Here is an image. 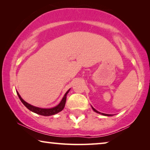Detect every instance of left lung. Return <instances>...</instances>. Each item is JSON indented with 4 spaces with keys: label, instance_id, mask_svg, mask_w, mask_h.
<instances>
[{
    "label": "left lung",
    "instance_id": "left-lung-1",
    "mask_svg": "<svg viewBox=\"0 0 150 150\" xmlns=\"http://www.w3.org/2000/svg\"><path fill=\"white\" fill-rule=\"evenodd\" d=\"M91 107H92V108H93V110L95 111V112H97V113H99V114H101V115H104V116H112V115H107V114H104V113H100V112H99L98 111H97L96 110H95V108H94L92 106H91Z\"/></svg>",
    "mask_w": 150,
    "mask_h": 150
}]
</instances>
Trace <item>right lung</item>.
Wrapping results in <instances>:
<instances>
[{"mask_svg": "<svg viewBox=\"0 0 150 150\" xmlns=\"http://www.w3.org/2000/svg\"><path fill=\"white\" fill-rule=\"evenodd\" d=\"M69 91H70V89H69L67 91V92H66L64 96L63 97L62 100H61V102L59 105H57L56 106H55V107H54V108H41L36 107V106H34L30 105V104L26 103V101H24L23 99H22L21 96H20V95H19V93H18V91H16V93H17L18 96V97L20 98V100H21V102L23 103V105L26 106L28 109H29L30 110H31L32 112H33L38 114V115L47 116L55 115V114L59 112L62 111L63 109L64 108L65 102H66V98H67V93H69Z\"/></svg>", "mask_w": 150, "mask_h": 150, "instance_id": "obj_1", "label": "right lung"}]
</instances>
